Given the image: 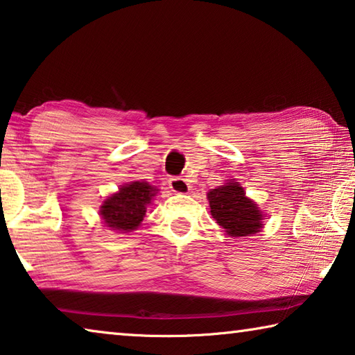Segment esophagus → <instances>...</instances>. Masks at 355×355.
Listing matches in <instances>:
<instances>
[{
  "label": "esophagus",
  "instance_id": "esophagus-1",
  "mask_svg": "<svg viewBox=\"0 0 355 355\" xmlns=\"http://www.w3.org/2000/svg\"><path fill=\"white\" fill-rule=\"evenodd\" d=\"M169 188L175 192V194H186V192L191 189V186L184 178L173 177V178H169Z\"/></svg>",
  "mask_w": 355,
  "mask_h": 355
}]
</instances>
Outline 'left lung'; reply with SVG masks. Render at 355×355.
I'll return each instance as SVG.
<instances>
[{
    "mask_svg": "<svg viewBox=\"0 0 355 355\" xmlns=\"http://www.w3.org/2000/svg\"><path fill=\"white\" fill-rule=\"evenodd\" d=\"M209 208L216 222L228 236H250L263 228L266 218L238 182H228L208 192Z\"/></svg>",
    "mask_w": 355,
    "mask_h": 355,
    "instance_id": "1",
    "label": "left lung"
}]
</instances>
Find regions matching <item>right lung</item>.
Returning a JSON list of instances; mask_svg holds the SVG:
<instances>
[{"label":"right lung","mask_w":355,"mask_h":355,"mask_svg":"<svg viewBox=\"0 0 355 355\" xmlns=\"http://www.w3.org/2000/svg\"><path fill=\"white\" fill-rule=\"evenodd\" d=\"M156 192L158 189L146 182H131L120 186L116 194L107 197L100 207V216L105 225L119 233L136 230Z\"/></svg>","instance_id":"right-lung-1"}]
</instances>
